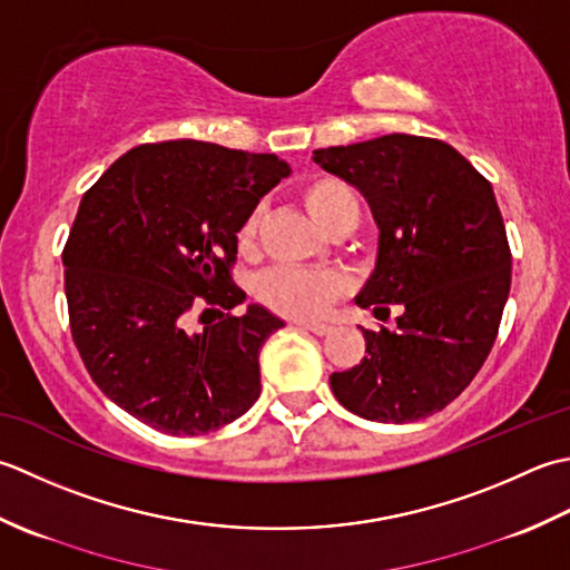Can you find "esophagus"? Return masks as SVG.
<instances>
[{
  "instance_id": "34e87169",
  "label": "esophagus",
  "mask_w": 570,
  "mask_h": 570,
  "mask_svg": "<svg viewBox=\"0 0 570 570\" xmlns=\"http://www.w3.org/2000/svg\"><path fill=\"white\" fill-rule=\"evenodd\" d=\"M299 330H307V332H312V334H317V336H324V334H330L332 332V327L330 324H322V322H295Z\"/></svg>"
}]
</instances>
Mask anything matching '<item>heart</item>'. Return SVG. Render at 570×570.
<instances>
[{
  "label": "heart",
  "instance_id": "obj_1",
  "mask_svg": "<svg viewBox=\"0 0 570 570\" xmlns=\"http://www.w3.org/2000/svg\"><path fill=\"white\" fill-rule=\"evenodd\" d=\"M302 202L307 212L322 228L332 230L346 218L358 220V196L346 184L332 174L312 177L299 189ZM263 224V206H253L240 220L236 243L243 255H250L258 248ZM258 299L277 315L312 320L327 312L336 299L350 293V281L340 271H320V268H295V265H277L258 281Z\"/></svg>",
  "mask_w": 570,
  "mask_h": 570
}]
</instances>
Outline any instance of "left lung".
Returning <instances> with one entry per match:
<instances>
[{
	"instance_id": "1",
	"label": "left lung",
	"mask_w": 570,
	"mask_h": 570,
	"mask_svg": "<svg viewBox=\"0 0 570 570\" xmlns=\"http://www.w3.org/2000/svg\"><path fill=\"white\" fill-rule=\"evenodd\" d=\"M315 161L366 196L379 258L356 305L396 330H364L362 364L330 376L346 411L413 423L470 386L497 340L512 250L492 184L433 137L383 135L315 149Z\"/></svg>"
}]
</instances>
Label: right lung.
I'll list each match as a JSON object with an SVG mask.
<instances>
[{
	"label": "right lung",
	"instance_id": "obj_1",
	"mask_svg": "<svg viewBox=\"0 0 570 570\" xmlns=\"http://www.w3.org/2000/svg\"><path fill=\"white\" fill-rule=\"evenodd\" d=\"M275 155L199 139L139 145L80 199L63 246L68 320L90 379L137 421L202 435L261 396V346L285 327L234 309L240 220L287 177ZM202 306L215 320L190 322Z\"/></svg>",
	"mask_w": 570,
	"mask_h": 570
}]
</instances>
